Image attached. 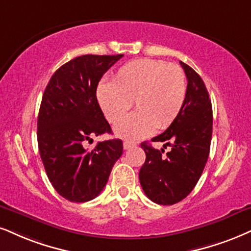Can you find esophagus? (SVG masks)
Segmentation results:
<instances>
[{"label":"esophagus","instance_id":"1","mask_svg":"<svg viewBox=\"0 0 251 251\" xmlns=\"http://www.w3.org/2000/svg\"><path fill=\"white\" fill-rule=\"evenodd\" d=\"M135 145H136V144L134 143V142H129V141H126V142H123V148H125L126 150L130 149V148H134Z\"/></svg>","mask_w":251,"mask_h":251}]
</instances>
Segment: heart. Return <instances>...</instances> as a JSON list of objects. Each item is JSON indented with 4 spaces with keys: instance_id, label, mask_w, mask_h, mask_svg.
Returning a JSON list of instances; mask_svg holds the SVG:
<instances>
[{
    "instance_id": "obj_1",
    "label": "heart",
    "mask_w": 251,
    "mask_h": 251,
    "mask_svg": "<svg viewBox=\"0 0 251 251\" xmlns=\"http://www.w3.org/2000/svg\"><path fill=\"white\" fill-rule=\"evenodd\" d=\"M186 78L180 67L141 58L116 71L113 82L101 81L97 99L106 119L117 123L134 102L136 111L115 126L117 137L138 141L177 120L186 99Z\"/></svg>"
}]
</instances>
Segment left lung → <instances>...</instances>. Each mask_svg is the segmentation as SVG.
<instances>
[{
  "label": "left lung",
  "mask_w": 251,
  "mask_h": 251,
  "mask_svg": "<svg viewBox=\"0 0 251 251\" xmlns=\"http://www.w3.org/2000/svg\"><path fill=\"white\" fill-rule=\"evenodd\" d=\"M187 78L184 107L177 120L152 142L171 146L166 155L143 142L145 163L140 170L144 193L158 205H173L191 193L201 177L209 156L213 113L209 94L200 75L180 61Z\"/></svg>",
  "instance_id": "left-lung-1"
}]
</instances>
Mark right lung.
Masks as SVG:
<instances>
[{
	"mask_svg": "<svg viewBox=\"0 0 251 251\" xmlns=\"http://www.w3.org/2000/svg\"><path fill=\"white\" fill-rule=\"evenodd\" d=\"M123 54H85L55 71L46 86L37 121L40 158L49 180L72 202L94 199L123 152L119 138L85 149L93 136L111 132L97 99L102 75Z\"/></svg>",
	"mask_w": 251,
	"mask_h": 251,
	"instance_id": "obj_1",
	"label": "right lung"
}]
</instances>
